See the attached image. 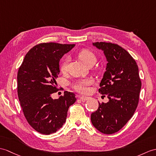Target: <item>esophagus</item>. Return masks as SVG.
Here are the masks:
<instances>
[{
	"mask_svg": "<svg viewBox=\"0 0 156 156\" xmlns=\"http://www.w3.org/2000/svg\"><path fill=\"white\" fill-rule=\"evenodd\" d=\"M79 98L81 99V100H83V101H86V100H88L89 99V98H88V97L82 96H79Z\"/></svg>",
	"mask_w": 156,
	"mask_h": 156,
	"instance_id": "esophagus-1",
	"label": "esophagus"
}]
</instances>
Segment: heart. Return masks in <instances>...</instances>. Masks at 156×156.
<instances>
[{
	"mask_svg": "<svg viewBox=\"0 0 156 156\" xmlns=\"http://www.w3.org/2000/svg\"><path fill=\"white\" fill-rule=\"evenodd\" d=\"M78 56L83 63L87 66L94 65L96 62V56L95 54L91 50L88 49H83L79 52ZM68 59L65 58L60 65V70L62 72H65L67 70ZM92 84V80L90 78H85L78 80L73 83L72 86L76 91L82 93L87 94L90 92V86Z\"/></svg>",
	"mask_w": 156,
	"mask_h": 156,
	"instance_id": "b5f03b06",
	"label": "heart"
}]
</instances>
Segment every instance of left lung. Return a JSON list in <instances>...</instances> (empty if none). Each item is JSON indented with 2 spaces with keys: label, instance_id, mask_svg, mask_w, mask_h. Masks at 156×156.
Here are the masks:
<instances>
[{
  "label": "left lung",
  "instance_id": "left-lung-1",
  "mask_svg": "<svg viewBox=\"0 0 156 156\" xmlns=\"http://www.w3.org/2000/svg\"><path fill=\"white\" fill-rule=\"evenodd\" d=\"M107 60L106 72L100 84L99 92L109 101L100 104L91 114L93 126L105 134L118 132L136 110L142 82L136 62L128 52L111 42H94Z\"/></svg>",
  "mask_w": 156,
  "mask_h": 156
}]
</instances>
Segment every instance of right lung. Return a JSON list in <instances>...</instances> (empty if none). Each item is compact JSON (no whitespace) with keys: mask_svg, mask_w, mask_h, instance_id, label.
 Instances as JSON below:
<instances>
[{"mask_svg":"<svg viewBox=\"0 0 156 156\" xmlns=\"http://www.w3.org/2000/svg\"><path fill=\"white\" fill-rule=\"evenodd\" d=\"M75 44L41 43L25 56L17 74L18 96L28 124L42 134L55 133L66 122L68 108L76 98L65 91L64 96L52 99L56 92V79L60 73L59 62Z\"/></svg>","mask_w":156,"mask_h":156,"instance_id":"obj_1","label":"right lung"}]
</instances>
